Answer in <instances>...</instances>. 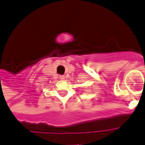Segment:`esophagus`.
<instances>
[{"label":"esophagus","instance_id":"esophagus-1","mask_svg":"<svg viewBox=\"0 0 145 145\" xmlns=\"http://www.w3.org/2000/svg\"><path fill=\"white\" fill-rule=\"evenodd\" d=\"M59 78H60V80H64V79H65V76H64V75H60V76H59Z\"/></svg>","mask_w":145,"mask_h":145}]
</instances>
